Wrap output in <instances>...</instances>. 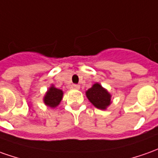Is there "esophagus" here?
<instances>
[{"mask_svg": "<svg viewBox=\"0 0 158 158\" xmlns=\"http://www.w3.org/2000/svg\"><path fill=\"white\" fill-rule=\"evenodd\" d=\"M70 88L71 89H73V90H79V85H72Z\"/></svg>", "mask_w": 158, "mask_h": 158, "instance_id": "esophagus-1", "label": "esophagus"}]
</instances>
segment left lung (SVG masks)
<instances>
[{
	"label": "left lung",
	"mask_w": 158,
	"mask_h": 158,
	"mask_svg": "<svg viewBox=\"0 0 158 158\" xmlns=\"http://www.w3.org/2000/svg\"><path fill=\"white\" fill-rule=\"evenodd\" d=\"M85 94L89 101L98 109L106 110L111 103V95L100 84H94L92 87L89 88L85 92Z\"/></svg>",
	"instance_id": "left-lung-1"
}]
</instances>
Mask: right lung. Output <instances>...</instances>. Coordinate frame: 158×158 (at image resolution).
Segmentation results:
<instances>
[{"mask_svg":"<svg viewBox=\"0 0 158 158\" xmlns=\"http://www.w3.org/2000/svg\"><path fill=\"white\" fill-rule=\"evenodd\" d=\"M62 98H63V91L54 87V85H52L48 90L43 100L46 106L51 108H54L60 105Z\"/></svg>","mask_w":158,"mask_h":158,"instance_id":"1","label":"right lung"}]
</instances>
